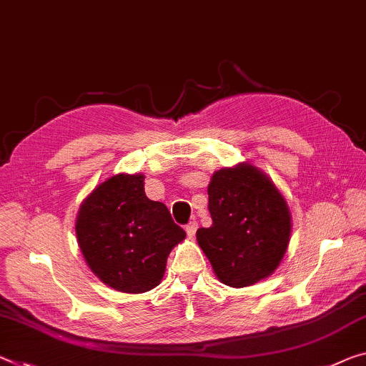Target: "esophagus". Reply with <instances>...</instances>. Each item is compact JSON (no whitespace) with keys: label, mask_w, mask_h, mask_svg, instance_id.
<instances>
[{"label":"esophagus","mask_w":366,"mask_h":366,"mask_svg":"<svg viewBox=\"0 0 366 366\" xmlns=\"http://www.w3.org/2000/svg\"><path fill=\"white\" fill-rule=\"evenodd\" d=\"M196 230H198V222H196V221H191V222L188 224V226H187V234H188V237H194Z\"/></svg>","instance_id":"esophagus-1"}]
</instances>
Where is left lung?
Listing matches in <instances>:
<instances>
[{
	"label": "left lung",
	"instance_id": "left-lung-1",
	"mask_svg": "<svg viewBox=\"0 0 366 366\" xmlns=\"http://www.w3.org/2000/svg\"><path fill=\"white\" fill-rule=\"evenodd\" d=\"M211 227L196 240L212 272L230 288H245L280 267L291 237V212L285 196L265 172L242 162L212 173Z\"/></svg>",
	"mask_w": 366,
	"mask_h": 366
}]
</instances>
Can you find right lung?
I'll return each mask as SVG.
<instances>
[{
    "label": "right lung",
    "instance_id": "right-lung-1",
    "mask_svg": "<svg viewBox=\"0 0 366 366\" xmlns=\"http://www.w3.org/2000/svg\"><path fill=\"white\" fill-rule=\"evenodd\" d=\"M142 173H117L99 183L78 211L75 232L89 269L121 293L160 285L172 249L187 232L164 202L145 196Z\"/></svg>",
    "mask_w": 366,
    "mask_h": 366
}]
</instances>
